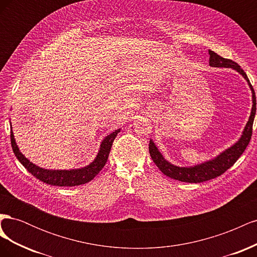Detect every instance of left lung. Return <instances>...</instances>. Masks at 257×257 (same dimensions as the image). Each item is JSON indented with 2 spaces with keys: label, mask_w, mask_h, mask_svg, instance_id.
<instances>
[{
  "label": "left lung",
  "mask_w": 257,
  "mask_h": 257,
  "mask_svg": "<svg viewBox=\"0 0 257 257\" xmlns=\"http://www.w3.org/2000/svg\"><path fill=\"white\" fill-rule=\"evenodd\" d=\"M209 65L212 67H227L232 68L237 71L243 78L246 80L248 87L252 92V109L251 114L248 116V121L245 124L244 130L242 132V135L238 139V142L235 143L231 147L227 148L226 150L221 152L219 155H216L215 158L206 161L200 164L189 166V167H180L172 164L168 162L163 154L160 152L159 148L154 144L152 139H150L149 143V152L150 157L155 163V165L159 167L161 172L165 176L175 179V180L181 181V182H189V183H199L208 181L210 179H213L221 176L224 174L228 168H230L235 164L236 161L240 158V155L242 154L247 147L250 139L252 136V126L255 118L256 112V97L254 89L251 85L250 80H248L246 74L236 62L231 61L229 59H224L220 57L219 54L215 52L209 50Z\"/></svg>",
  "instance_id": "left-lung-1"
}]
</instances>
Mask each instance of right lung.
I'll return each instance as SVG.
<instances>
[{"mask_svg": "<svg viewBox=\"0 0 257 257\" xmlns=\"http://www.w3.org/2000/svg\"><path fill=\"white\" fill-rule=\"evenodd\" d=\"M12 126V124H11ZM121 128L115 130L109 135H107L99 146V150L97 152L96 158L89 165L76 168V169H46L43 167L37 166L33 164L32 162H30L25 155L21 153L19 148L16 144V139H15L13 130L11 127V142L13 151L16 155V158L21 164L25 166L28 172L32 174L38 180H41L45 183L56 186H75L88 183L92 179L102 170V168L105 166L106 162L109 157V152L111 149L112 143L114 141L115 136L118 135Z\"/></svg>", "mask_w": 257, "mask_h": 257, "instance_id": "add662e5", "label": "right lung"}]
</instances>
